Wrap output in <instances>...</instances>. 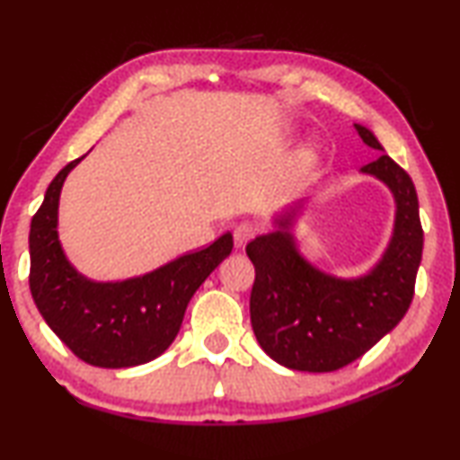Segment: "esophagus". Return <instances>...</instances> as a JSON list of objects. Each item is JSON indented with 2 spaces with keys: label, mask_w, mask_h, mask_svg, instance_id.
<instances>
[{
  "label": "esophagus",
  "mask_w": 460,
  "mask_h": 460,
  "mask_svg": "<svg viewBox=\"0 0 460 460\" xmlns=\"http://www.w3.org/2000/svg\"><path fill=\"white\" fill-rule=\"evenodd\" d=\"M258 233V227L254 223H239L235 229H233V239H235V245L242 248L243 243H248L252 237Z\"/></svg>",
  "instance_id": "1"
}]
</instances>
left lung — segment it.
I'll list each match as a JSON object with an SVG mask.
<instances>
[{
    "label": "left lung",
    "mask_w": 460,
    "mask_h": 460,
    "mask_svg": "<svg viewBox=\"0 0 460 460\" xmlns=\"http://www.w3.org/2000/svg\"><path fill=\"white\" fill-rule=\"evenodd\" d=\"M354 127L368 147L384 150L367 127ZM362 171L390 187L398 208L390 248L368 275L335 279L310 267L297 254L288 217L281 231L245 245L256 269L252 329L262 350L288 368L329 373L350 365L402 321L412 302L423 252L415 185L385 154Z\"/></svg>",
    "instance_id": "1"
}]
</instances>
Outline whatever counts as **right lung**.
<instances>
[{"label": "right lung", "mask_w": 460, "mask_h": 460, "mask_svg": "<svg viewBox=\"0 0 460 460\" xmlns=\"http://www.w3.org/2000/svg\"><path fill=\"white\" fill-rule=\"evenodd\" d=\"M81 158L56 174L31 221L29 286L39 313L81 360L95 367H137L160 357L177 338L187 304L206 277L231 254L225 233L144 277L95 283L70 267L58 242V199Z\"/></svg>", "instance_id": "right-lung-1"}]
</instances>
